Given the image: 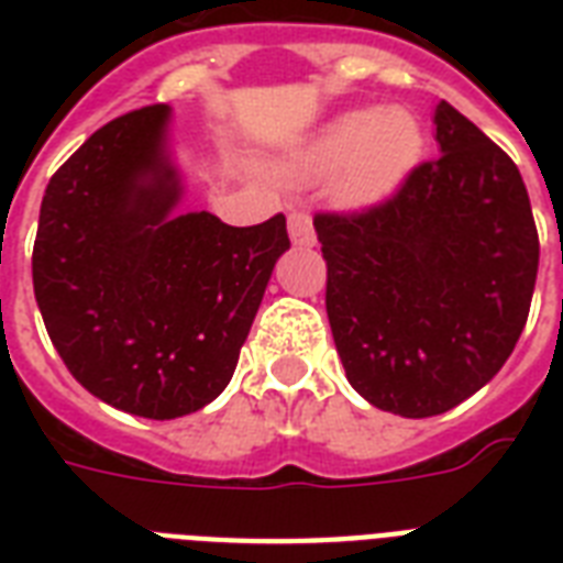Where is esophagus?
Listing matches in <instances>:
<instances>
[{"instance_id":"obj_1","label":"esophagus","mask_w":563,"mask_h":563,"mask_svg":"<svg viewBox=\"0 0 563 563\" xmlns=\"http://www.w3.org/2000/svg\"><path fill=\"white\" fill-rule=\"evenodd\" d=\"M289 236L295 245L300 247H312L316 245V230H312V219L309 212H291L289 216Z\"/></svg>"}]
</instances>
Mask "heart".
I'll return each instance as SVG.
<instances>
[{
    "instance_id": "b5f03b06",
    "label": "heart",
    "mask_w": 563,
    "mask_h": 563,
    "mask_svg": "<svg viewBox=\"0 0 563 563\" xmlns=\"http://www.w3.org/2000/svg\"><path fill=\"white\" fill-rule=\"evenodd\" d=\"M423 154V128L409 108H353L291 145L272 163L277 178L316 184L330 174V195L347 210H368L409 180Z\"/></svg>"
}]
</instances>
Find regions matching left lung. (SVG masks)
Masks as SVG:
<instances>
[{
    "instance_id": "1",
    "label": "left lung",
    "mask_w": 563,
    "mask_h": 563,
    "mask_svg": "<svg viewBox=\"0 0 563 563\" xmlns=\"http://www.w3.org/2000/svg\"><path fill=\"white\" fill-rule=\"evenodd\" d=\"M432 122L441 157L391 201L312 221L347 383L400 418L444 415L497 376L541 256L515 161L446 101Z\"/></svg>"
}]
</instances>
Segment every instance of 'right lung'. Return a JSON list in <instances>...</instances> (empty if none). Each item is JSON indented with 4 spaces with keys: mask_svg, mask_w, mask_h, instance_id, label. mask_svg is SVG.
<instances>
[{
    "mask_svg": "<svg viewBox=\"0 0 563 563\" xmlns=\"http://www.w3.org/2000/svg\"><path fill=\"white\" fill-rule=\"evenodd\" d=\"M172 108L99 128L48 180L34 298L69 374L108 406L172 420L236 371L265 286L289 251L286 219L230 228L184 212Z\"/></svg>",
    "mask_w": 563,
    "mask_h": 563,
    "instance_id": "1",
    "label": "right lung"
}]
</instances>
